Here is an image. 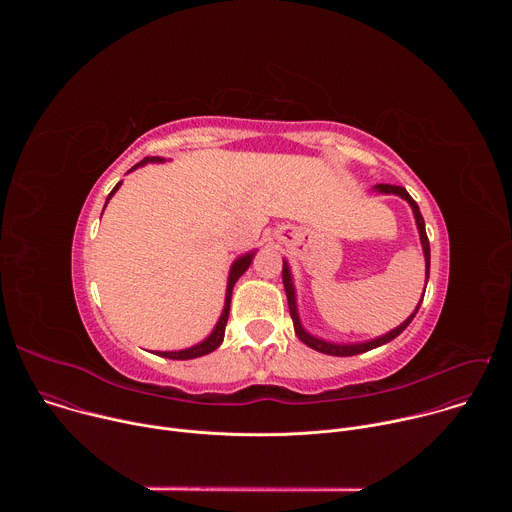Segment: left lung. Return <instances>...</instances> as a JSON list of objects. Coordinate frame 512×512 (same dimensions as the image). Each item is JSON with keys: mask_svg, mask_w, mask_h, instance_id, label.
Here are the masks:
<instances>
[{"mask_svg": "<svg viewBox=\"0 0 512 512\" xmlns=\"http://www.w3.org/2000/svg\"><path fill=\"white\" fill-rule=\"evenodd\" d=\"M375 190H377V192H383V194H397V196L405 198V200L409 202V206L413 208V216H415L419 239H421V247H423V255H425V285H427V279H429V239H427V233H425V223H423V216H421V212H419L417 202H415V200L409 196V192H407L405 188H401V186L377 184ZM281 275H283V287H285V296H287L289 316H291V320H294V328H296L298 338H300L304 344H308L310 348H314V350H318V352H324V354H332V356H354V354L367 352V350H373V348H377V346H381V344L391 342L393 338H397V336L411 324V320L415 318V314H417V310H419V306H421V302H423V300H421V302L417 304L415 312H413L401 326H397L395 330L387 332L385 336H379V338L369 340V342H358V344H334V342H326V340H322V338H316V336H312L310 332L304 330V326H302V322H300V316H298V306H296V289H294V283H291L289 265H287L285 261H283V271H281Z\"/></svg>", "mask_w": 512, "mask_h": 512, "instance_id": "obj_1", "label": "left lung"}]
</instances>
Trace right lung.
I'll return each mask as SVG.
<instances>
[{"label": "right lung", "mask_w": 512, "mask_h": 512, "mask_svg": "<svg viewBox=\"0 0 512 512\" xmlns=\"http://www.w3.org/2000/svg\"><path fill=\"white\" fill-rule=\"evenodd\" d=\"M148 162H164L162 158H145V160H141L139 164H135L131 170H135L137 166H143V164H148ZM119 186H121V182L111 190V194L107 196V202L111 200V196L119 190ZM107 202H105V206H107ZM253 251L251 253H247V255H243V257H239L235 263H233V267H231V273H229V283H227V296H225V308H223V314H221V318H218V322H216V326H214V330L210 332V336L208 338H204L202 342H198V344H194V346H190V348H184V350H174V352H158L160 356H166V358H174V360H188V358H198V356H204V354H208V352H212V350H216L218 346H221V342H223V338H225V326H227V320H229V310H231V296H233V287H235V283H237V279L249 269V265H251V261H253Z\"/></svg>", "instance_id": "1"}]
</instances>
